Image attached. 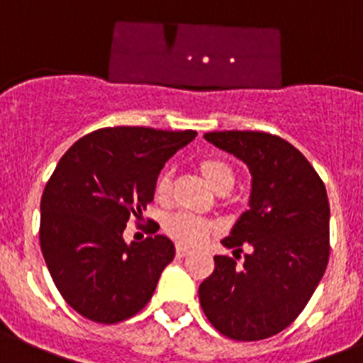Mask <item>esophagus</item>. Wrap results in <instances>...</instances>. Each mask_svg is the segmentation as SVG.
I'll return each instance as SVG.
<instances>
[{
	"mask_svg": "<svg viewBox=\"0 0 363 363\" xmlns=\"http://www.w3.org/2000/svg\"><path fill=\"white\" fill-rule=\"evenodd\" d=\"M175 254H177L179 258H186V256H189V254H191V249H188V247H184V245H177L175 247Z\"/></svg>",
	"mask_w": 363,
	"mask_h": 363,
	"instance_id": "esophagus-1",
	"label": "esophagus"
}]
</instances>
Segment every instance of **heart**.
Masks as SVG:
<instances>
[{"label":"heart","mask_w":363,"mask_h":363,"mask_svg":"<svg viewBox=\"0 0 363 363\" xmlns=\"http://www.w3.org/2000/svg\"><path fill=\"white\" fill-rule=\"evenodd\" d=\"M197 168L215 191L223 195V193H229L235 188V168L225 159L204 157L197 162ZM172 177H174L172 170L166 168L155 179L154 193L159 201H166L170 197ZM162 231L174 242L182 243V245H199L211 236L213 223L201 218V216L189 215V213H175V215L166 216L164 222H162Z\"/></svg>","instance_id":"heart-1"}]
</instances>
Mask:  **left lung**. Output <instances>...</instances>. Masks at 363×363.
Wrapping results in <instances>:
<instances>
[{
	"label": "left lung",
	"mask_w": 363,
	"mask_h": 363,
	"mask_svg": "<svg viewBox=\"0 0 363 363\" xmlns=\"http://www.w3.org/2000/svg\"><path fill=\"white\" fill-rule=\"evenodd\" d=\"M206 140L247 162L250 208L215 256L199 286L209 323L233 340L254 342L286 330L299 317L330 259L326 186L306 157L283 138L258 130L208 132ZM253 252L238 265L242 247Z\"/></svg>",
	"instance_id": "8db88e82"
}]
</instances>
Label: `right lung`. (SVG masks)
Segmentation results:
<instances>
[{
	"label": "right lung",
	"mask_w": 363,
	"mask_h": 363,
	"mask_svg": "<svg viewBox=\"0 0 363 363\" xmlns=\"http://www.w3.org/2000/svg\"><path fill=\"white\" fill-rule=\"evenodd\" d=\"M195 130L105 127L60 157L40 199L39 242L57 290L77 313L100 324L134 317L152 299L174 243L162 235L123 242L140 222L154 182Z\"/></svg>",
	"instance_id": "add662e5"
}]
</instances>
